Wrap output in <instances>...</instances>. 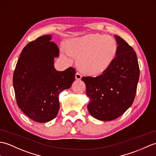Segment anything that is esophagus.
Listing matches in <instances>:
<instances>
[{"instance_id":"esophagus-1","label":"esophagus","mask_w":156,"mask_h":156,"mask_svg":"<svg viewBox=\"0 0 156 156\" xmlns=\"http://www.w3.org/2000/svg\"><path fill=\"white\" fill-rule=\"evenodd\" d=\"M82 76V74L80 73V72H76V79L80 80Z\"/></svg>"}]
</instances>
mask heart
I'll return each mask as SVG.
<instances>
[{"label": "heart", "mask_w": 156, "mask_h": 156, "mask_svg": "<svg viewBox=\"0 0 156 156\" xmlns=\"http://www.w3.org/2000/svg\"><path fill=\"white\" fill-rule=\"evenodd\" d=\"M70 54L79 56L78 64L87 73H101L110 66L116 55L117 44L109 36L88 34L69 42Z\"/></svg>", "instance_id": "b5f03b06"}]
</instances>
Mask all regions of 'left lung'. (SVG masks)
Returning a JSON list of instances; mask_svg holds the SVG:
<instances>
[{"instance_id": "obj_1", "label": "left lung", "mask_w": 156, "mask_h": 156, "mask_svg": "<svg viewBox=\"0 0 156 156\" xmlns=\"http://www.w3.org/2000/svg\"><path fill=\"white\" fill-rule=\"evenodd\" d=\"M114 37L117 52L110 66L96 77L82 78L90 100V114L102 121L116 119L132 106L140 77L136 52L124 39Z\"/></svg>"}]
</instances>
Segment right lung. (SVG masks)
<instances>
[{"mask_svg":"<svg viewBox=\"0 0 156 156\" xmlns=\"http://www.w3.org/2000/svg\"><path fill=\"white\" fill-rule=\"evenodd\" d=\"M44 35L30 42L22 50L13 74V87L20 109L34 122L52 120L58 112L59 93L70 88L76 70L57 71L54 58L59 48Z\"/></svg>","mask_w":156,"mask_h":156,"instance_id":"obj_1","label":"right lung"}]
</instances>
